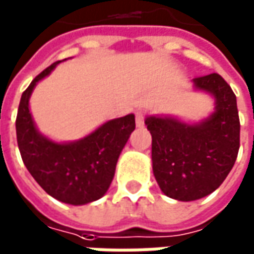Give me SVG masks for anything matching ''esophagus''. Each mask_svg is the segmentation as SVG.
Instances as JSON below:
<instances>
[{"mask_svg": "<svg viewBox=\"0 0 254 254\" xmlns=\"http://www.w3.org/2000/svg\"><path fill=\"white\" fill-rule=\"evenodd\" d=\"M146 117H147V114L144 113V111H136V125L137 127H143L144 125V120H146Z\"/></svg>", "mask_w": 254, "mask_h": 254, "instance_id": "esophagus-1", "label": "esophagus"}]
</instances>
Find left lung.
I'll return each mask as SVG.
<instances>
[{
    "instance_id": "8db88e82",
    "label": "left lung",
    "mask_w": 254,
    "mask_h": 254,
    "mask_svg": "<svg viewBox=\"0 0 254 254\" xmlns=\"http://www.w3.org/2000/svg\"><path fill=\"white\" fill-rule=\"evenodd\" d=\"M193 83L215 98V111L207 120L188 125L174 118H146L157 184L164 194L181 201L214 192L228 177L239 151L241 124L231 86L218 73L194 77Z\"/></svg>"
}]
</instances>
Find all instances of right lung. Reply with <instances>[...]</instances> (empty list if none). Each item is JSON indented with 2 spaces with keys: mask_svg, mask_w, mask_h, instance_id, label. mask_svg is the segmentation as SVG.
Segmentation results:
<instances>
[{
  "mask_svg": "<svg viewBox=\"0 0 254 254\" xmlns=\"http://www.w3.org/2000/svg\"><path fill=\"white\" fill-rule=\"evenodd\" d=\"M57 64L44 69L23 91L16 115V139L22 160L36 182L54 199L80 206L98 200L108 190L118 157L136 127L134 115L108 121L73 143H55L41 136L29 111V98L36 83Z\"/></svg>",
  "mask_w": 254,
  "mask_h": 254,
  "instance_id": "right-lung-1",
  "label": "right lung"
}]
</instances>
